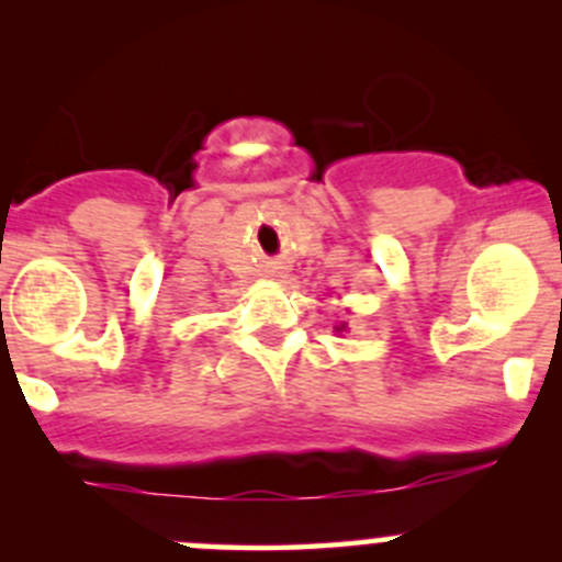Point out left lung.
Wrapping results in <instances>:
<instances>
[{"instance_id":"1","label":"left lung","mask_w":562,"mask_h":562,"mask_svg":"<svg viewBox=\"0 0 562 562\" xmlns=\"http://www.w3.org/2000/svg\"><path fill=\"white\" fill-rule=\"evenodd\" d=\"M342 328H345V326H337V331H342Z\"/></svg>"}]
</instances>
